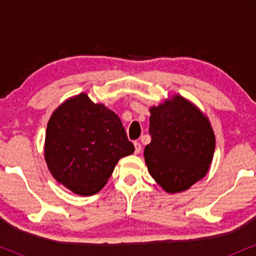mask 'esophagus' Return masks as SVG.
I'll return each instance as SVG.
<instances>
[{"label":"esophagus","mask_w":256,"mask_h":256,"mask_svg":"<svg viewBox=\"0 0 256 256\" xmlns=\"http://www.w3.org/2000/svg\"><path fill=\"white\" fill-rule=\"evenodd\" d=\"M134 146H135V154L141 152V150H142L141 143H140V142H134Z\"/></svg>","instance_id":"34e87169"}]
</instances>
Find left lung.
<instances>
[{
  "mask_svg": "<svg viewBox=\"0 0 256 256\" xmlns=\"http://www.w3.org/2000/svg\"><path fill=\"white\" fill-rule=\"evenodd\" d=\"M149 112L152 142L144 148L149 174L168 194L188 190L206 176L212 163L216 136L211 122L180 94Z\"/></svg>",
  "mask_w": 256,
  "mask_h": 256,
  "instance_id": "1",
  "label": "left lung"
}]
</instances>
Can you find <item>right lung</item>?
<instances>
[{"mask_svg": "<svg viewBox=\"0 0 256 256\" xmlns=\"http://www.w3.org/2000/svg\"><path fill=\"white\" fill-rule=\"evenodd\" d=\"M120 118L86 93L66 99L48 122L44 158L59 184L73 194L99 192L118 160L134 152Z\"/></svg>", "mask_w": 256, "mask_h": 256, "instance_id": "1", "label": "right lung"}]
</instances>
